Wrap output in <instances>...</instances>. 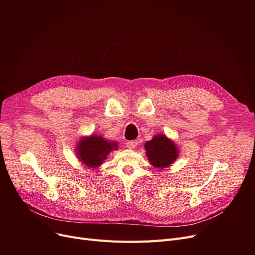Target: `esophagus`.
<instances>
[{"label":"esophagus","mask_w":255,"mask_h":255,"mask_svg":"<svg viewBox=\"0 0 255 255\" xmlns=\"http://www.w3.org/2000/svg\"><path fill=\"white\" fill-rule=\"evenodd\" d=\"M137 143H138L137 140H130V141L127 142V146L129 149H134L135 146L137 145Z\"/></svg>","instance_id":"1"}]
</instances>
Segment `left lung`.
Instances as JSON below:
<instances>
[{"mask_svg":"<svg viewBox=\"0 0 255 255\" xmlns=\"http://www.w3.org/2000/svg\"><path fill=\"white\" fill-rule=\"evenodd\" d=\"M145 155L151 165L156 168H166L176 161L180 155L177 143L165 134H156L144 142Z\"/></svg>","mask_w":255,"mask_h":255,"instance_id":"obj_1","label":"left lung"}]
</instances>
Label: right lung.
Instances as JSON below:
<instances>
[{"label": "right lung", "instance_id": "1", "mask_svg": "<svg viewBox=\"0 0 255 255\" xmlns=\"http://www.w3.org/2000/svg\"><path fill=\"white\" fill-rule=\"evenodd\" d=\"M118 141L109 140L101 134L82 136L75 144V154L78 160L89 168L99 167L113 151L118 150Z\"/></svg>", "mask_w": 255, "mask_h": 255}]
</instances>
